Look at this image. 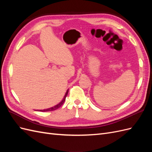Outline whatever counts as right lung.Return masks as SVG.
<instances>
[{"instance_id": "add662e5", "label": "right lung", "mask_w": 152, "mask_h": 152, "mask_svg": "<svg viewBox=\"0 0 152 152\" xmlns=\"http://www.w3.org/2000/svg\"><path fill=\"white\" fill-rule=\"evenodd\" d=\"M68 90H67V91L66 92V94H65V96H64V98H63V99H62L61 102L60 103H58V104H56V106H54V107H51V108H48V109L40 110V111H41V112H49V111H53V110H57L58 108H59V107H61V106L63 104V103H64V102H65V99H66V96H67V94H68Z\"/></svg>"}]
</instances>
